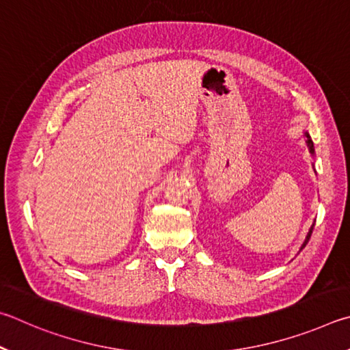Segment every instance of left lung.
Wrapping results in <instances>:
<instances>
[{
  "label": "left lung",
  "mask_w": 350,
  "mask_h": 350,
  "mask_svg": "<svg viewBox=\"0 0 350 350\" xmlns=\"http://www.w3.org/2000/svg\"><path fill=\"white\" fill-rule=\"evenodd\" d=\"M306 137H308V146H309V149H310V152H312V153H314V143H312V139H310V137H309V133H306ZM314 226H315V224H314ZM314 226H312V228H310L309 234H308V237H306V240H304V243H303V246H301V249H299V250H303L306 244H308L309 238H310V235H312V230H314Z\"/></svg>",
  "instance_id": "1"
}]
</instances>
